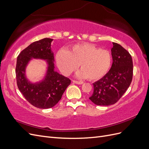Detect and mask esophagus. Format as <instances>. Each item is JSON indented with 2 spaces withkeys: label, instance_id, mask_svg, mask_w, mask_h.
I'll return each mask as SVG.
<instances>
[{
  "label": "esophagus",
  "instance_id": "1",
  "mask_svg": "<svg viewBox=\"0 0 149 149\" xmlns=\"http://www.w3.org/2000/svg\"><path fill=\"white\" fill-rule=\"evenodd\" d=\"M73 82L74 83H76V84H82L83 83V81H76V80H73Z\"/></svg>",
  "mask_w": 149,
  "mask_h": 149
}]
</instances>
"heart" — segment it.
<instances>
[{
	"label": "heart",
	"instance_id": "1",
	"mask_svg": "<svg viewBox=\"0 0 149 149\" xmlns=\"http://www.w3.org/2000/svg\"><path fill=\"white\" fill-rule=\"evenodd\" d=\"M56 60L57 65L63 74L68 75L78 68L80 78L96 80L104 76L110 69L112 56L107 49H100L90 43L75 44L69 51H58Z\"/></svg>",
	"mask_w": 149,
	"mask_h": 149
}]
</instances>
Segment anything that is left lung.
I'll use <instances>...</instances> for the list:
<instances>
[{"label": "left lung", "mask_w": 149, "mask_h": 149, "mask_svg": "<svg viewBox=\"0 0 149 149\" xmlns=\"http://www.w3.org/2000/svg\"><path fill=\"white\" fill-rule=\"evenodd\" d=\"M111 49L112 65L105 76L94 83L89 100L98 106H110L118 102L132 82L133 63L130 53L119 44Z\"/></svg>", "instance_id": "8db88e82"}]
</instances>
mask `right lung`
Returning <instances> with one entry per match:
<instances>
[{
  "label": "right lung",
  "mask_w": 149,
  "mask_h": 149,
  "mask_svg": "<svg viewBox=\"0 0 149 149\" xmlns=\"http://www.w3.org/2000/svg\"><path fill=\"white\" fill-rule=\"evenodd\" d=\"M53 39L45 38L31 43L17 57L15 74L17 86L29 103L40 109L55 106L62 97L71 80L60 74L54 68V56L51 50ZM31 58L47 59L49 65L46 78L42 82L32 84L25 76V68Z\"/></svg>",
  "instance_id": "right-lung-1"
}]
</instances>
